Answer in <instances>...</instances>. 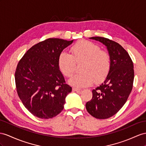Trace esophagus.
<instances>
[{
	"label": "esophagus",
	"instance_id": "esophagus-1",
	"mask_svg": "<svg viewBox=\"0 0 146 146\" xmlns=\"http://www.w3.org/2000/svg\"><path fill=\"white\" fill-rule=\"evenodd\" d=\"M72 90L73 91H80L81 89L80 88H75V87H73L72 88Z\"/></svg>",
	"mask_w": 146,
	"mask_h": 146
}]
</instances>
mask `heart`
<instances>
[{"label": "heart", "instance_id": "1", "mask_svg": "<svg viewBox=\"0 0 146 146\" xmlns=\"http://www.w3.org/2000/svg\"><path fill=\"white\" fill-rule=\"evenodd\" d=\"M72 54L62 52L58 59V65L63 75L70 77L74 72L76 63L83 62L80 67L81 73L74 74L69 80L74 86L85 87L94 81L99 83L109 74L111 68V59L108 52L101 50L96 44L82 40L71 48Z\"/></svg>", "mask_w": 146, "mask_h": 146}]
</instances>
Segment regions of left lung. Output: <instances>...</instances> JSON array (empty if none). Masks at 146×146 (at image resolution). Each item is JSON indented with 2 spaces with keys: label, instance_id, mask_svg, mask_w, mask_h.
Instances as JSON below:
<instances>
[{
  "label": "left lung",
  "instance_id": "left-lung-1",
  "mask_svg": "<svg viewBox=\"0 0 146 146\" xmlns=\"http://www.w3.org/2000/svg\"><path fill=\"white\" fill-rule=\"evenodd\" d=\"M90 39L105 45L111 59L110 72L104 83L92 90V98L86 104L88 113L98 119L109 118L124 106L133 89V63L121 45L102 37Z\"/></svg>",
  "mask_w": 146,
  "mask_h": 146
}]
</instances>
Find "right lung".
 <instances>
[{"label": "right lung", "mask_w": 146, "mask_h": 146, "mask_svg": "<svg viewBox=\"0 0 146 146\" xmlns=\"http://www.w3.org/2000/svg\"><path fill=\"white\" fill-rule=\"evenodd\" d=\"M73 40L49 38L35 44L18 63L15 79L18 95L35 117L52 118L63 110L72 88L58 65L60 54Z\"/></svg>", "instance_id": "obj_1"}]
</instances>
